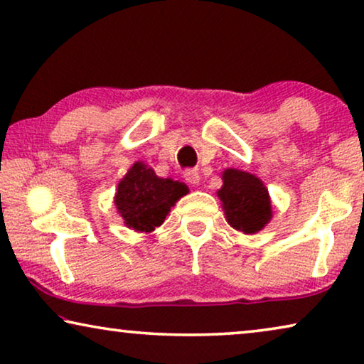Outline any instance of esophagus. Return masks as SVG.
<instances>
[{"label": "esophagus", "mask_w": 364, "mask_h": 364, "mask_svg": "<svg viewBox=\"0 0 364 364\" xmlns=\"http://www.w3.org/2000/svg\"><path fill=\"white\" fill-rule=\"evenodd\" d=\"M184 180H186L189 184H193V186H196V184H199V171L198 170H186L184 171Z\"/></svg>", "instance_id": "1"}]
</instances>
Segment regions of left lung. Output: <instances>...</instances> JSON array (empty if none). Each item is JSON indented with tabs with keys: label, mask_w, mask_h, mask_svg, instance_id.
<instances>
[{
	"label": "left lung",
	"mask_w": 364,
	"mask_h": 364,
	"mask_svg": "<svg viewBox=\"0 0 364 364\" xmlns=\"http://www.w3.org/2000/svg\"><path fill=\"white\" fill-rule=\"evenodd\" d=\"M222 188L217 196L222 200L227 222L245 234H257L273 217L268 189L252 173L227 168L222 173Z\"/></svg>",
	"instance_id": "obj_1"
}]
</instances>
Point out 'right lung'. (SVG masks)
<instances>
[{
    "mask_svg": "<svg viewBox=\"0 0 364 364\" xmlns=\"http://www.w3.org/2000/svg\"><path fill=\"white\" fill-rule=\"evenodd\" d=\"M188 186L170 178H160L142 161H137L117 184L114 204L129 229L151 232L164 224L170 209Z\"/></svg>",
    "mask_w": 364,
    "mask_h": 364,
    "instance_id": "add662e5",
    "label": "right lung"
}]
</instances>
